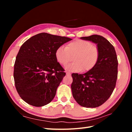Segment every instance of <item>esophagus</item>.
<instances>
[{"label":"esophagus","mask_w":132,"mask_h":132,"mask_svg":"<svg viewBox=\"0 0 132 132\" xmlns=\"http://www.w3.org/2000/svg\"><path fill=\"white\" fill-rule=\"evenodd\" d=\"M66 74H67V75H68V76H70V75H71V74H70V73H69V72H67L66 73Z\"/></svg>","instance_id":"esophagus-1"}]
</instances>
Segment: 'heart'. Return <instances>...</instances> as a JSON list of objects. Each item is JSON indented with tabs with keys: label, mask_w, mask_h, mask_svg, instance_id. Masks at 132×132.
<instances>
[{
	"label": "heart",
	"mask_w": 132,
	"mask_h": 132,
	"mask_svg": "<svg viewBox=\"0 0 132 132\" xmlns=\"http://www.w3.org/2000/svg\"><path fill=\"white\" fill-rule=\"evenodd\" d=\"M73 56V63L66 67L72 71H86L96 65L100 56V51L96 46L89 41L75 39L68 44L66 47L59 46L55 50L57 61L63 65H66Z\"/></svg>",
	"instance_id": "obj_1"
}]
</instances>
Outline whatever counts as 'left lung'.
<instances>
[{"label":"left lung","mask_w":132,"mask_h":132,"mask_svg":"<svg viewBox=\"0 0 132 132\" xmlns=\"http://www.w3.org/2000/svg\"><path fill=\"white\" fill-rule=\"evenodd\" d=\"M97 44L98 61L85 74L73 73L71 89L73 96L82 107L95 108L104 103L112 94L118 74V60L114 48L101 36L93 35L80 38Z\"/></svg>","instance_id":"obj_1"}]
</instances>
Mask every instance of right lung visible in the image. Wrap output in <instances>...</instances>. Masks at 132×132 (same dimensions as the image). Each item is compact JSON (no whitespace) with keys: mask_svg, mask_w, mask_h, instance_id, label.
Here are the masks:
<instances>
[{"mask_svg":"<svg viewBox=\"0 0 132 132\" xmlns=\"http://www.w3.org/2000/svg\"><path fill=\"white\" fill-rule=\"evenodd\" d=\"M71 40L43 32L23 43L16 57L14 78L19 96L28 104L41 107L52 101L65 75L55 59V52Z\"/></svg>","mask_w":132,"mask_h":132,"instance_id":"1","label":"right lung"}]
</instances>
